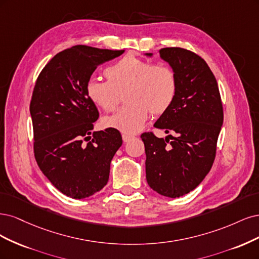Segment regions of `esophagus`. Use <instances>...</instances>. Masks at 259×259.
Segmentation results:
<instances>
[{
  "label": "esophagus",
  "instance_id": "esophagus-1",
  "mask_svg": "<svg viewBox=\"0 0 259 259\" xmlns=\"http://www.w3.org/2000/svg\"><path fill=\"white\" fill-rule=\"evenodd\" d=\"M132 139H135V137L130 136V135H126V133H123V135H122V140H123L124 143H127V142L131 141Z\"/></svg>",
  "mask_w": 259,
  "mask_h": 259
}]
</instances>
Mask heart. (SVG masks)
<instances>
[{"label": "heart", "mask_w": 259, "mask_h": 259, "mask_svg": "<svg viewBox=\"0 0 259 259\" xmlns=\"http://www.w3.org/2000/svg\"><path fill=\"white\" fill-rule=\"evenodd\" d=\"M106 81L90 79L86 84V95L96 106L112 112L124 91L127 105L114 115L104 117L103 128L118 130L126 135L139 132L153 115L163 114L172 105L178 91L174 71L166 64H153L137 56H124L107 66Z\"/></svg>", "instance_id": "obj_1"}]
</instances>
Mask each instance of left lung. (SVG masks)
Wrapping results in <instances>:
<instances>
[{
    "instance_id": "1",
    "label": "left lung",
    "mask_w": 259,
    "mask_h": 259,
    "mask_svg": "<svg viewBox=\"0 0 259 259\" xmlns=\"http://www.w3.org/2000/svg\"><path fill=\"white\" fill-rule=\"evenodd\" d=\"M159 54L175 73L178 91L154 124L170 135L141 136L146 180L159 195L179 198L194 190L211 170L224 113L218 81L201 57L179 47L162 48Z\"/></svg>"
}]
</instances>
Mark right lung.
<instances>
[{"mask_svg": "<svg viewBox=\"0 0 259 259\" xmlns=\"http://www.w3.org/2000/svg\"><path fill=\"white\" fill-rule=\"evenodd\" d=\"M123 52L85 45L65 49L45 65L33 90L36 162L49 182L73 199L93 196L106 185L111 161L122 144L118 130L91 132L99 112L86 84L98 65Z\"/></svg>", "mask_w": 259, "mask_h": 259, "instance_id": "obj_1", "label": "right lung"}]
</instances>
